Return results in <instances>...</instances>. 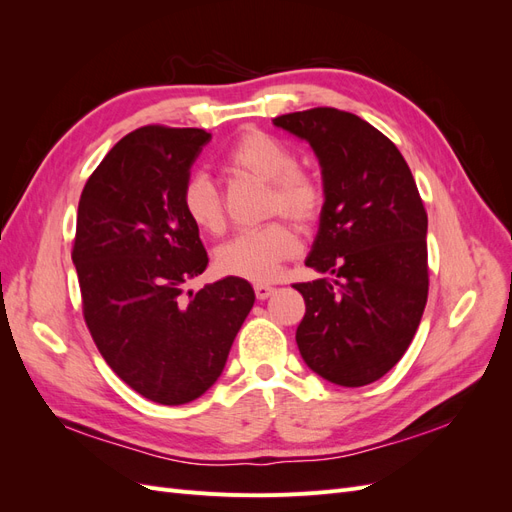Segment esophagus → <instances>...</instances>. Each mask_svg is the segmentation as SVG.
<instances>
[{
    "label": "esophagus",
    "instance_id": "esophagus-1",
    "mask_svg": "<svg viewBox=\"0 0 512 512\" xmlns=\"http://www.w3.org/2000/svg\"><path fill=\"white\" fill-rule=\"evenodd\" d=\"M254 292H256V297H258V299L265 301V299H269L271 294L275 292V288H273V286H269V284H256V286H254Z\"/></svg>",
    "mask_w": 512,
    "mask_h": 512
}]
</instances>
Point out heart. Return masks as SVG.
<instances>
[{
  "mask_svg": "<svg viewBox=\"0 0 512 512\" xmlns=\"http://www.w3.org/2000/svg\"><path fill=\"white\" fill-rule=\"evenodd\" d=\"M297 164L299 160L288 145L260 130L241 134L222 160V168L228 175L252 177L267 183V213H282L294 224L309 226L318 222L327 194H324L322 181ZM181 207L200 232L220 235L224 230L222 196L207 175L196 173L183 183ZM299 252L301 241L294 230L275 220L239 232L222 243L215 252V267L222 275L265 282L277 273L282 262Z\"/></svg>",
  "mask_w": 512,
  "mask_h": 512,
  "instance_id": "b5f03b06",
  "label": "heart"
}]
</instances>
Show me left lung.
<instances>
[{"mask_svg":"<svg viewBox=\"0 0 512 512\" xmlns=\"http://www.w3.org/2000/svg\"><path fill=\"white\" fill-rule=\"evenodd\" d=\"M312 145L324 209L305 265L335 280L294 284L305 299L297 346L339 386H365L404 356L427 292V211L404 156L365 119L331 106L275 117Z\"/></svg>","mask_w":512,"mask_h":512,"instance_id":"left-lung-1","label":"left lung"}]
</instances>
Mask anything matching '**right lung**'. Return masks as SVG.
Segmentation results:
<instances>
[{
	"label": "right lung",
	"mask_w": 512,
	"mask_h": 512,
	"mask_svg": "<svg viewBox=\"0 0 512 512\" xmlns=\"http://www.w3.org/2000/svg\"><path fill=\"white\" fill-rule=\"evenodd\" d=\"M209 141L198 128L130 132L91 173L76 213L72 262L87 329L108 367L162 406L211 389L256 299L241 277L185 292L209 258L181 190Z\"/></svg>",
	"instance_id": "1"
}]
</instances>
